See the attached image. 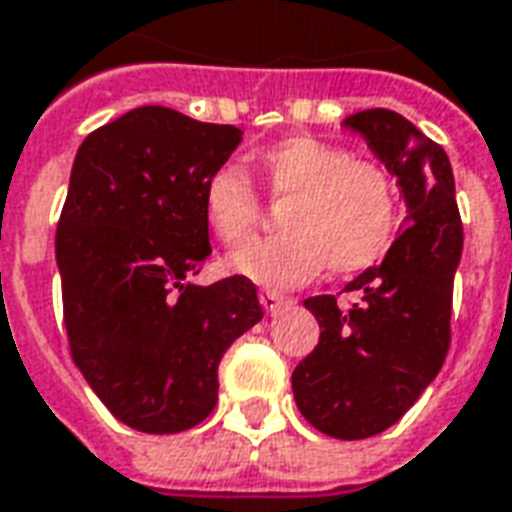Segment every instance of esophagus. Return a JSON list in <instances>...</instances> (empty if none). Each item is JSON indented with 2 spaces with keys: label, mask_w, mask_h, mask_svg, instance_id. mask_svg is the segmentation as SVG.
<instances>
[{
  "label": "esophagus",
  "mask_w": 512,
  "mask_h": 512,
  "mask_svg": "<svg viewBox=\"0 0 512 512\" xmlns=\"http://www.w3.org/2000/svg\"><path fill=\"white\" fill-rule=\"evenodd\" d=\"M260 304H263V309H266L268 314H276L282 306L293 304V301H290L287 295L274 293V290H263V293H260Z\"/></svg>",
  "instance_id": "1"
}]
</instances>
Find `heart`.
I'll return each mask as SVG.
<instances>
[{
  "label": "heart",
  "mask_w": 512,
  "mask_h": 512,
  "mask_svg": "<svg viewBox=\"0 0 512 512\" xmlns=\"http://www.w3.org/2000/svg\"><path fill=\"white\" fill-rule=\"evenodd\" d=\"M268 195L287 200V230L255 238L227 257V268L274 290L304 285L328 263L358 274L380 263L399 230V189L391 170L355 160L350 149L293 135L257 154ZM203 217L222 244H241L260 219V195L244 168L219 165L203 187Z\"/></svg>",
  "instance_id": "heart-1"
}]
</instances>
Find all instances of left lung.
Instances as JSON below:
<instances>
[{"mask_svg":"<svg viewBox=\"0 0 512 512\" xmlns=\"http://www.w3.org/2000/svg\"><path fill=\"white\" fill-rule=\"evenodd\" d=\"M344 127L361 132L396 176L410 227L380 266L344 287L361 293L350 312L339 309L336 295L306 298L320 342L295 366L293 396L317 431L366 439L404 418L445 363L464 227L439 143L385 108L352 113Z\"/></svg>","mask_w":512,"mask_h":512,"instance_id":"obj_1","label":"left lung"}]
</instances>
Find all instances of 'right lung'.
<instances>
[{
  "label": "right lung",
  "instance_id": "obj_1",
  "mask_svg": "<svg viewBox=\"0 0 512 512\" xmlns=\"http://www.w3.org/2000/svg\"><path fill=\"white\" fill-rule=\"evenodd\" d=\"M238 143L233 124L143 105L75 154L56 227L64 328L75 366L130 429L206 420L222 355L263 320L244 276L189 285L211 252L203 187Z\"/></svg>",
  "mask_w": 512,
  "mask_h": 512
}]
</instances>
